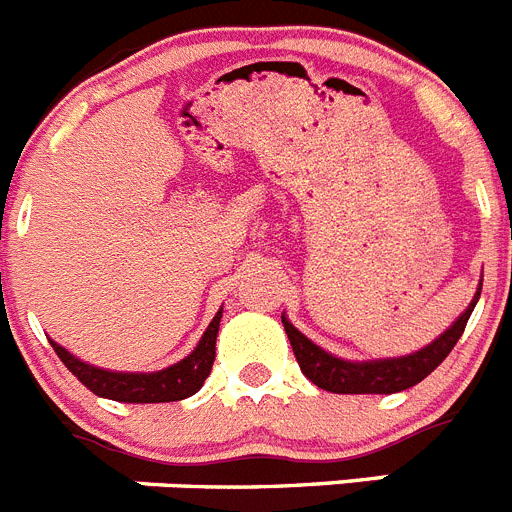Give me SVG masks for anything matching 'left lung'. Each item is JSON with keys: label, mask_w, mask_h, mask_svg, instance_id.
<instances>
[{"label": "left lung", "mask_w": 512, "mask_h": 512, "mask_svg": "<svg viewBox=\"0 0 512 512\" xmlns=\"http://www.w3.org/2000/svg\"><path fill=\"white\" fill-rule=\"evenodd\" d=\"M479 291L469 304V309L453 322V327H448L438 340L430 342L428 348L404 355V358H386V361L366 363L340 361L335 355L324 353L309 337L301 335L286 317H283V327H286V335L291 340L299 368L304 371L306 379L311 384H317L319 389L332 391V394H394V391H404L420 384L428 373H433L435 368L446 361V355L451 353L453 345L464 335L466 322H469L471 311L477 306Z\"/></svg>", "instance_id": "8db88e82"}]
</instances>
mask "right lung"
Segmentation results:
<instances>
[{
	"mask_svg": "<svg viewBox=\"0 0 512 512\" xmlns=\"http://www.w3.org/2000/svg\"><path fill=\"white\" fill-rule=\"evenodd\" d=\"M221 311L208 324V330L203 332L198 348L182 358L175 366L164 368L157 373H115L102 371V368L82 363L71 353H66L61 345L51 342L56 355L61 358L66 368H69L79 381H82L92 394L105 399H115V402H136V404H154V402H177L201 389L203 381L211 373L213 358H216V335H219Z\"/></svg>",
	"mask_w": 512,
	"mask_h": 512,
	"instance_id": "add662e5",
	"label": "right lung"
}]
</instances>
